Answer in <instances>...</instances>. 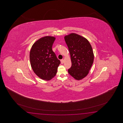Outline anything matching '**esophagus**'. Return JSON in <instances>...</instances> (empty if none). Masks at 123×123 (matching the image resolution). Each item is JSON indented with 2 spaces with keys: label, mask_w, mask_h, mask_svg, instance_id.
Listing matches in <instances>:
<instances>
[{
  "label": "esophagus",
  "mask_w": 123,
  "mask_h": 123,
  "mask_svg": "<svg viewBox=\"0 0 123 123\" xmlns=\"http://www.w3.org/2000/svg\"><path fill=\"white\" fill-rule=\"evenodd\" d=\"M64 61L63 59H62V60H61V64H63L64 63Z\"/></svg>",
  "instance_id": "esophagus-1"
}]
</instances>
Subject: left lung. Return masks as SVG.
Masks as SVG:
<instances>
[{
  "instance_id": "8db88e82",
  "label": "left lung",
  "mask_w": 123,
  "mask_h": 123,
  "mask_svg": "<svg viewBox=\"0 0 123 123\" xmlns=\"http://www.w3.org/2000/svg\"><path fill=\"white\" fill-rule=\"evenodd\" d=\"M65 39L72 62L68 73L76 80H80L89 73L94 62L92 46L86 39L75 33L66 36Z\"/></svg>"
}]
</instances>
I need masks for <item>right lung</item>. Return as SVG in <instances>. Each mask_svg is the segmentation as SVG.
I'll list each match as a JSON object with an SVG mask.
<instances>
[{
  "label": "right lung",
  "instance_id": "right-lung-1",
  "mask_svg": "<svg viewBox=\"0 0 123 123\" xmlns=\"http://www.w3.org/2000/svg\"><path fill=\"white\" fill-rule=\"evenodd\" d=\"M54 37H45L34 43L30 52V61L34 73L39 78L49 80L56 75L60 61L52 50Z\"/></svg>",
  "mask_w": 123,
  "mask_h": 123
}]
</instances>
